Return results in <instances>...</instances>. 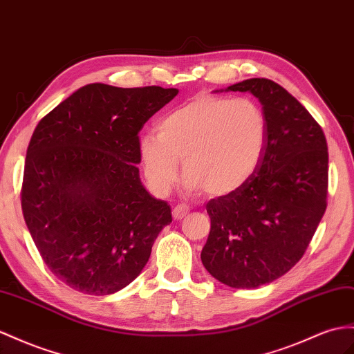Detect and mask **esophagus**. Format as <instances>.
Masks as SVG:
<instances>
[{
    "label": "esophagus",
    "mask_w": 354,
    "mask_h": 354,
    "mask_svg": "<svg viewBox=\"0 0 354 354\" xmlns=\"http://www.w3.org/2000/svg\"><path fill=\"white\" fill-rule=\"evenodd\" d=\"M189 212V207L184 203H179L174 207V211H171V215H174L175 220H183L184 216Z\"/></svg>",
    "instance_id": "1"
}]
</instances>
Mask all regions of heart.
<instances>
[{
	"label": "heart",
	"mask_w": 354,
	"mask_h": 354,
	"mask_svg": "<svg viewBox=\"0 0 354 354\" xmlns=\"http://www.w3.org/2000/svg\"><path fill=\"white\" fill-rule=\"evenodd\" d=\"M266 142L268 120L256 102L201 94L162 118L157 136H143L139 151L156 193L170 192L183 161L189 192L221 197L238 192L256 174Z\"/></svg>",
	"instance_id": "1"
}]
</instances>
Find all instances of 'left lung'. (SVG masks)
<instances>
[{
    "mask_svg": "<svg viewBox=\"0 0 354 354\" xmlns=\"http://www.w3.org/2000/svg\"><path fill=\"white\" fill-rule=\"evenodd\" d=\"M227 91L260 100L268 142L248 183L206 203L211 232L201 257L220 283L256 288L287 274L310 245L328 206V143L311 113L274 80L247 79Z\"/></svg>",
    "mask_w": 354,
    "mask_h": 354,
    "instance_id": "1",
    "label": "left lung"
}]
</instances>
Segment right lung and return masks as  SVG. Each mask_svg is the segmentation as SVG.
<instances>
[{"label":"right lung","instance_id":"add662e5","mask_svg":"<svg viewBox=\"0 0 354 354\" xmlns=\"http://www.w3.org/2000/svg\"><path fill=\"white\" fill-rule=\"evenodd\" d=\"M176 88L77 89L35 127L26 149L21 203L50 272L80 293L129 286L171 223L170 206L140 183L139 131Z\"/></svg>","mask_w":354,"mask_h":354}]
</instances>
